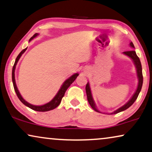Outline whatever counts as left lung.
Here are the masks:
<instances>
[{"label": "left lung", "mask_w": 152, "mask_h": 152, "mask_svg": "<svg viewBox=\"0 0 152 152\" xmlns=\"http://www.w3.org/2000/svg\"><path fill=\"white\" fill-rule=\"evenodd\" d=\"M130 46H131V47L135 48L133 42H131ZM123 53L125 54V55L127 56H129V58H131V59L133 60V62H134V64H135V68H136V71H137V78H138V85H137V88L136 91H135L134 94L133 95V96L131 97V99L129 100L126 104L121 107V108H118L117 110L114 111L113 113H110V115L117 114V113L122 112V111H124L125 110H126L127 108H129V107H130L131 105H132L133 103L135 102V101L137 99V96H138V95H139V93H140V92L141 89H142V86L143 76H142V65H141L140 60L139 58L137 57V56L136 55V53H135V50H129V51H125ZM86 90L87 97H88V101L89 104H90V105L91 106V107H92L93 110H94L95 111H96V112H98V113H100V111L97 110L96 107V106H95L94 102L92 99V93H91V90L90 88V85H89V83H88L86 85Z\"/></svg>", "instance_id": "left-lung-1"}]
</instances>
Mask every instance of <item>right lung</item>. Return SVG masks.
<instances>
[{
  "instance_id": "1",
  "label": "right lung",
  "mask_w": 152,
  "mask_h": 152,
  "mask_svg": "<svg viewBox=\"0 0 152 152\" xmlns=\"http://www.w3.org/2000/svg\"><path fill=\"white\" fill-rule=\"evenodd\" d=\"M38 35L37 33H35V35H34L32 37L30 38L29 42L31 41V40L33 39V38H35L37 37ZM27 49V48H26L25 49H23V50H21V52L18 55V56L16 58V60H15V64H14L13 66V68H12V83H13V86H14V88H15V92L16 94H17L18 98L19 99V100L21 101V102L23 103V104L25 105V106H28V108L32 109V110H36V111H39V112H46V111H48V110H51L53 109L56 108V107H58L59 106L60 102H61L62 101V97L64 96V93H65L66 90H67V88L69 87L70 86V85L75 80H76V78H77V76H78V73H76V74H75L74 75H72L71 77H69L68 78V79H66L65 81L64 82V83L62 84V86L61 88H60V90L58 91V92L57 93V94L56 95L55 97H54L53 99L50 101V102L47 103V104H44V105H42V106H34V105H32L29 104V103H28L26 102V100L23 99V97L21 96V94H20L19 90H18V88L17 87V85H16V82H15V68H16V65H17L18 61H19V58H21V56L22 54L24 52L26 51V50Z\"/></svg>"
}]
</instances>
